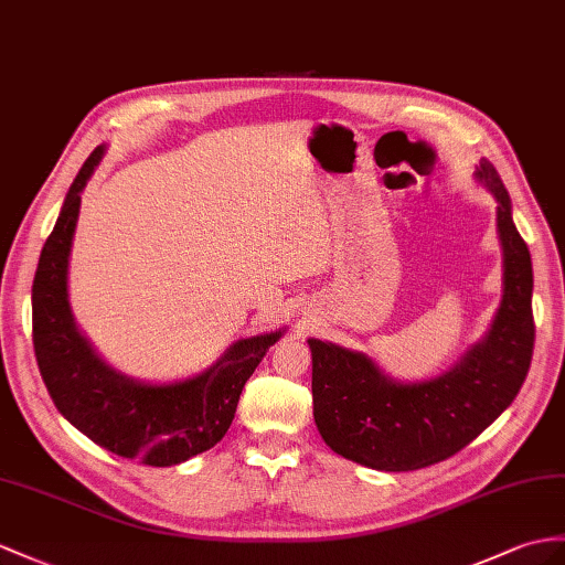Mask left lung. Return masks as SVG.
<instances>
[{"mask_svg":"<svg viewBox=\"0 0 565 565\" xmlns=\"http://www.w3.org/2000/svg\"><path fill=\"white\" fill-rule=\"evenodd\" d=\"M477 182L497 199L503 297L491 328L460 362L424 381L391 379L369 354L309 338L313 422L338 456L381 472H409L456 456L515 401L532 362V258L497 168Z\"/></svg>","mask_w":565,"mask_h":565,"instance_id":"left-lung-1","label":"left lung"}]
</instances>
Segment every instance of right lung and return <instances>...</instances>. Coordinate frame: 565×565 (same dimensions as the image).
Here are the masks:
<instances>
[{
  "label": "right lung",
  "mask_w": 565,
  "mask_h": 565,
  "mask_svg": "<svg viewBox=\"0 0 565 565\" xmlns=\"http://www.w3.org/2000/svg\"><path fill=\"white\" fill-rule=\"evenodd\" d=\"M107 146H98L74 184L38 260L33 280V348L47 393L66 422L119 458L172 467L213 448L235 419L244 383L285 328L242 338L196 376L146 383L121 374L81 333L68 305V254L81 191Z\"/></svg>",
  "instance_id": "obj_1"
}]
</instances>
